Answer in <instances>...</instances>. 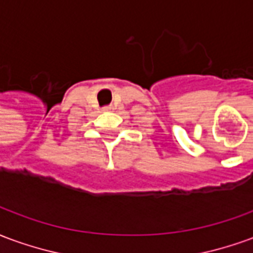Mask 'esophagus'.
Wrapping results in <instances>:
<instances>
[{
    "instance_id": "obj_1",
    "label": "esophagus",
    "mask_w": 253,
    "mask_h": 253,
    "mask_svg": "<svg viewBox=\"0 0 253 253\" xmlns=\"http://www.w3.org/2000/svg\"><path fill=\"white\" fill-rule=\"evenodd\" d=\"M103 110H104L105 112H110V111H112V107H104Z\"/></svg>"
}]
</instances>
